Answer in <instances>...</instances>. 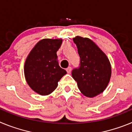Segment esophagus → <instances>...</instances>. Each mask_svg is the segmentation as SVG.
<instances>
[{
    "instance_id": "esophagus-1",
    "label": "esophagus",
    "mask_w": 132,
    "mask_h": 132,
    "mask_svg": "<svg viewBox=\"0 0 132 132\" xmlns=\"http://www.w3.org/2000/svg\"><path fill=\"white\" fill-rule=\"evenodd\" d=\"M66 71H67V73H71V67H67V68L66 69Z\"/></svg>"
}]
</instances>
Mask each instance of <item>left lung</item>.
<instances>
[{
    "mask_svg": "<svg viewBox=\"0 0 132 132\" xmlns=\"http://www.w3.org/2000/svg\"><path fill=\"white\" fill-rule=\"evenodd\" d=\"M80 57L79 67L72 71L80 91L87 97H94L105 90L111 77V66L108 57L88 38H73Z\"/></svg>",
    "mask_w": 132,
    "mask_h": 132,
    "instance_id": "8db88e82",
    "label": "left lung"
}]
</instances>
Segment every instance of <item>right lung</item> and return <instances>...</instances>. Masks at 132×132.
<instances>
[{
	"label": "right lung",
	"instance_id": "add662e5",
	"mask_svg": "<svg viewBox=\"0 0 132 132\" xmlns=\"http://www.w3.org/2000/svg\"><path fill=\"white\" fill-rule=\"evenodd\" d=\"M61 44V39H42L26 60V80L30 88L41 95L52 93L57 87L59 80L67 73L57 61L56 53Z\"/></svg>",
	"mask_w": 132,
	"mask_h": 132
}]
</instances>
